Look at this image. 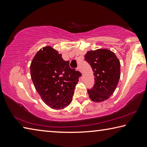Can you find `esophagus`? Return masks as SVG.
<instances>
[{
    "label": "esophagus",
    "mask_w": 147,
    "mask_h": 147,
    "mask_svg": "<svg viewBox=\"0 0 147 147\" xmlns=\"http://www.w3.org/2000/svg\"><path fill=\"white\" fill-rule=\"evenodd\" d=\"M77 70H78L79 71H80V72H81V73H82V69H81V67H80V65H78V67H77Z\"/></svg>",
    "instance_id": "34e87169"
}]
</instances>
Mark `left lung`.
I'll return each instance as SVG.
<instances>
[{
  "instance_id": "8db88e82",
  "label": "left lung",
  "mask_w": 147,
  "mask_h": 147,
  "mask_svg": "<svg viewBox=\"0 0 147 147\" xmlns=\"http://www.w3.org/2000/svg\"><path fill=\"white\" fill-rule=\"evenodd\" d=\"M85 61L90 65L94 76L93 88L88 89L89 96L96 102L107 100L115 91L120 78V61L108 49L88 51Z\"/></svg>"
}]
</instances>
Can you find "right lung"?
I'll use <instances>...</instances> for the list:
<instances>
[{
    "mask_svg": "<svg viewBox=\"0 0 147 147\" xmlns=\"http://www.w3.org/2000/svg\"><path fill=\"white\" fill-rule=\"evenodd\" d=\"M32 82L42 100L51 108L59 109L69 106L74 90L82 76L80 72L71 69L69 61L51 47L37 53L30 65Z\"/></svg>",
    "mask_w": 147,
    "mask_h": 147,
    "instance_id": "add662e5",
    "label": "right lung"
}]
</instances>
